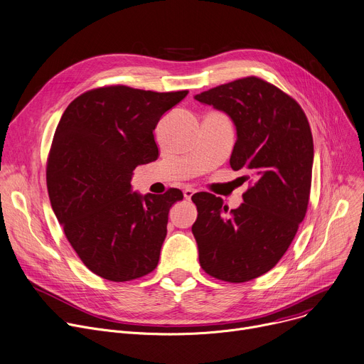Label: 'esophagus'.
Masks as SVG:
<instances>
[{"label": "esophagus", "instance_id": "34e87169", "mask_svg": "<svg viewBox=\"0 0 364 364\" xmlns=\"http://www.w3.org/2000/svg\"><path fill=\"white\" fill-rule=\"evenodd\" d=\"M197 192L195 189H191V188H186L185 191H183V197H185V200H191L192 198V195Z\"/></svg>", "mask_w": 364, "mask_h": 364}]
</instances>
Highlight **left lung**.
<instances>
[{"mask_svg": "<svg viewBox=\"0 0 364 364\" xmlns=\"http://www.w3.org/2000/svg\"><path fill=\"white\" fill-rule=\"evenodd\" d=\"M225 112L236 127L230 166L250 181L243 204L229 211L213 193L193 195L192 233L201 268L229 283L268 272L286 254L309 204L314 138L300 105L258 77L195 96Z\"/></svg>", "mask_w": 364, "mask_h": 364, "instance_id": "8db88e82", "label": "left lung"}]
</instances>
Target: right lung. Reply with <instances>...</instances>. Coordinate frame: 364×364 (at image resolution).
I'll list each match as a JSON object with an SVG mask.
<instances>
[{"mask_svg": "<svg viewBox=\"0 0 364 364\" xmlns=\"http://www.w3.org/2000/svg\"><path fill=\"white\" fill-rule=\"evenodd\" d=\"M188 90L157 93L107 86L74 99L55 129L46 185L52 210L77 255L109 282L151 272L179 189L139 195L132 171L157 160L154 128Z\"/></svg>", "mask_w": 364, "mask_h": 364, "instance_id": "obj_1", "label": "right lung"}]
</instances>
